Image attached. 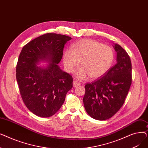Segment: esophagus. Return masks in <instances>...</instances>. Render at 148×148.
Returning a JSON list of instances; mask_svg holds the SVG:
<instances>
[{
	"label": "esophagus",
	"mask_w": 148,
	"mask_h": 148,
	"mask_svg": "<svg viewBox=\"0 0 148 148\" xmlns=\"http://www.w3.org/2000/svg\"><path fill=\"white\" fill-rule=\"evenodd\" d=\"M80 84H81V83H80V82H79V81H77V80H75L73 81V86H74V88L79 86V85H80Z\"/></svg>",
	"instance_id": "esophagus-1"
}]
</instances>
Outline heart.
I'll return each instance as SVG.
<instances>
[{
	"label": "heart",
	"instance_id": "heart-1",
	"mask_svg": "<svg viewBox=\"0 0 148 148\" xmlns=\"http://www.w3.org/2000/svg\"><path fill=\"white\" fill-rule=\"evenodd\" d=\"M72 49L65 50L62 56L66 71L73 73L80 64L75 75L84 80L90 77L97 79L104 75L111 68L114 60V52L110 46L98 41L84 39L76 42Z\"/></svg>",
	"mask_w": 148,
	"mask_h": 148
}]
</instances>
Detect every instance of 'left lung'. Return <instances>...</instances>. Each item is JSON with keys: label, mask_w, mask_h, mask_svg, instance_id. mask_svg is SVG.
I'll return each instance as SVG.
<instances>
[{"label": "left lung", "mask_w": 148, "mask_h": 148, "mask_svg": "<svg viewBox=\"0 0 148 148\" xmlns=\"http://www.w3.org/2000/svg\"><path fill=\"white\" fill-rule=\"evenodd\" d=\"M116 64L101 78L85 85L83 104L88 114L105 121L117 113L125 102L131 84L132 66L130 56L122 47L114 44Z\"/></svg>", "instance_id": "8db88e82"}]
</instances>
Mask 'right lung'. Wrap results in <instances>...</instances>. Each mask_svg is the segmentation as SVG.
Listing matches in <instances>:
<instances>
[{
	"instance_id": "add662e5",
	"label": "right lung",
	"mask_w": 148,
	"mask_h": 148,
	"mask_svg": "<svg viewBox=\"0 0 148 148\" xmlns=\"http://www.w3.org/2000/svg\"><path fill=\"white\" fill-rule=\"evenodd\" d=\"M71 39L46 34L30 41L21 51L16 68L20 92L28 109L40 117H50L58 112L73 88L72 76L58 65L65 44ZM41 62L48 64L38 66Z\"/></svg>"
}]
</instances>
